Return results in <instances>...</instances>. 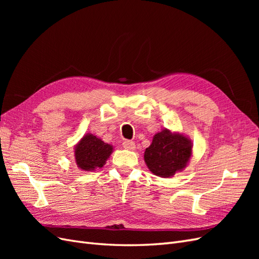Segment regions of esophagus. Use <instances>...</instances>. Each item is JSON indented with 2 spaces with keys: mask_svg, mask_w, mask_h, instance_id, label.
<instances>
[{
  "mask_svg": "<svg viewBox=\"0 0 259 259\" xmlns=\"http://www.w3.org/2000/svg\"><path fill=\"white\" fill-rule=\"evenodd\" d=\"M123 147L125 149H127V150H135V143L134 142H131V140H124L123 142Z\"/></svg>",
  "mask_w": 259,
  "mask_h": 259,
  "instance_id": "esophagus-1",
  "label": "esophagus"
}]
</instances>
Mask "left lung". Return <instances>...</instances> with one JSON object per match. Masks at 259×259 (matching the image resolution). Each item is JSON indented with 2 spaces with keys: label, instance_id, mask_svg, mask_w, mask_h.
I'll return each mask as SVG.
<instances>
[{
  "label": "left lung",
  "instance_id": "1",
  "mask_svg": "<svg viewBox=\"0 0 259 259\" xmlns=\"http://www.w3.org/2000/svg\"><path fill=\"white\" fill-rule=\"evenodd\" d=\"M192 155L191 140L165 128L156 133L144 159L151 173L162 178L173 177L186 168Z\"/></svg>",
  "mask_w": 259,
  "mask_h": 259
}]
</instances>
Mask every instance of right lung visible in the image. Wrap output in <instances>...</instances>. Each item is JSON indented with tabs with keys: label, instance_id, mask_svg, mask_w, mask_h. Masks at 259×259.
Masks as SVG:
<instances>
[{
	"label": "right lung",
	"instance_id": "1",
	"mask_svg": "<svg viewBox=\"0 0 259 259\" xmlns=\"http://www.w3.org/2000/svg\"><path fill=\"white\" fill-rule=\"evenodd\" d=\"M112 151L111 145L89 133L74 147L75 163L82 170L93 171L105 165Z\"/></svg>",
	"mask_w": 259,
	"mask_h": 259
}]
</instances>
